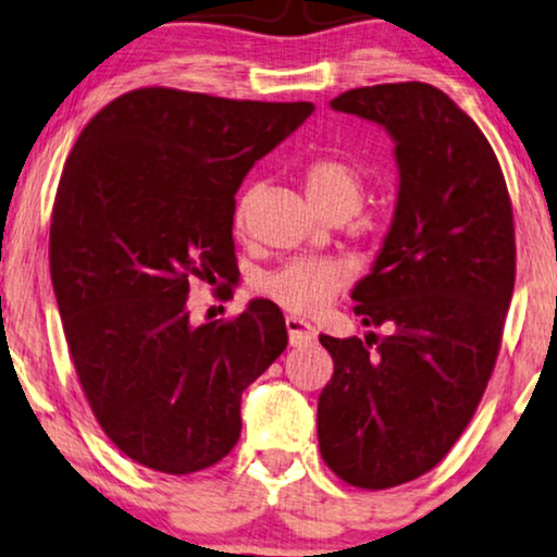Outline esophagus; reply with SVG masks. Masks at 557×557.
<instances>
[{
  "mask_svg": "<svg viewBox=\"0 0 557 557\" xmlns=\"http://www.w3.org/2000/svg\"><path fill=\"white\" fill-rule=\"evenodd\" d=\"M286 330L292 347H304L314 339V330H311V324L301 317H286Z\"/></svg>",
  "mask_w": 557,
  "mask_h": 557,
  "instance_id": "esophagus-1",
  "label": "esophagus"
}]
</instances>
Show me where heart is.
<instances>
[{
	"label": "heart",
	"mask_w": 557,
	"mask_h": 557,
	"mask_svg": "<svg viewBox=\"0 0 557 557\" xmlns=\"http://www.w3.org/2000/svg\"><path fill=\"white\" fill-rule=\"evenodd\" d=\"M309 200L317 210L339 208L357 210L364 195V180L352 164L342 159L324 157L317 159L304 172ZM250 202H253V189L238 195L233 210L235 227L246 225ZM347 284V269L337 261H319V258H296L281 265V269L265 273L261 278V292L296 314H314L332 301V296Z\"/></svg>",
	"instance_id": "obj_1"
}]
</instances>
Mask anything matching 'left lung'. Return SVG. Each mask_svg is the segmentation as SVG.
I'll return each instance as SVG.
<instances>
[{
    "instance_id": "8db88e82",
    "label": "left lung",
    "mask_w": 557,
    "mask_h": 557,
    "mask_svg": "<svg viewBox=\"0 0 557 557\" xmlns=\"http://www.w3.org/2000/svg\"><path fill=\"white\" fill-rule=\"evenodd\" d=\"M385 128L398 164L391 227L352 288L364 339L322 334L334 375L319 395V451L347 484L387 490L425 474L474 416L515 288L512 205L471 121L429 83L332 98Z\"/></svg>"
}]
</instances>
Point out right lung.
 Here are the masks:
<instances>
[{"label":"right lung","instance_id":"1","mask_svg":"<svg viewBox=\"0 0 557 557\" xmlns=\"http://www.w3.org/2000/svg\"><path fill=\"white\" fill-rule=\"evenodd\" d=\"M314 103L172 88L119 96L83 128L58 185L50 276L90 410L128 459L164 474L218 463L243 391L286 349L276 304L189 322V281L238 276L235 193Z\"/></svg>","mask_w":557,"mask_h":557}]
</instances>
